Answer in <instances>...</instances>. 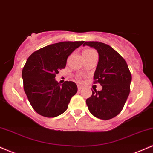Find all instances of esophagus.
<instances>
[{
  "instance_id": "1",
  "label": "esophagus",
  "mask_w": 153,
  "mask_h": 153,
  "mask_svg": "<svg viewBox=\"0 0 153 153\" xmlns=\"http://www.w3.org/2000/svg\"><path fill=\"white\" fill-rule=\"evenodd\" d=\"M78 91H81L82 89H83V86L79 85H78Z\"/></svg>"
}]
</instances>
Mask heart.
Instances as JSON below:
<instances>
[{
    "label": "heart",
    "mask_w": 153,
    "mask_h": 153,
    "mask_svg": "<svg viewBox=\"0 0 153 153\" xmlns=\"http://www.w3.org/2000/svg\"><path fill=\"white\" fill-rule=\"evenodd\" d=\"M95 52V51L93 50H86L84 51L82 53H84V52H88H88Z\"/></svg>",
    "instance_id": "heart-1"
}]
</instances>
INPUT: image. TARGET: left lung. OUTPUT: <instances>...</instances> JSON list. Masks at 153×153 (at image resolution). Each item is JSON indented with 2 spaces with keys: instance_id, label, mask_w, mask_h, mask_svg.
Wrapping results in <instances>:
<instances>
[{
  "instance_id": "left-lung-1",
  "label": "left lung",
  "mask_w": 153,
  "mask_h": 153,
  "mask_svg": "<svg viewBox=\"0 0 153 153\" xmlns=\"http://www.w3.org/2000/svg\"><path fill=\"white\" fill-rule=\"evenodd\" d=\"M85 45L94 47L99 53L94 78V82L102 86L101 91H92L86 104L94 117L108 120L118 115L125 104L131 75L124 59L109 45L99 42H85L83 46Z\"/></svg>"
}]
</instances>
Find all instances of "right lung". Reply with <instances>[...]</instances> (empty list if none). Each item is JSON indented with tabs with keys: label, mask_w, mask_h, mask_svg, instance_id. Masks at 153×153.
I'll list each match as a JSON object with an SVG mask.
<instances>
[{
	"label": "right lung",
	"mask_w": 153,
	"mask_h": 153,
	"mask_svg": "<svg viewBox=\"0 0 153 153\" xmlns=\"http://www.w3.org/2000/svg\"><path fill=\"white\" fill-rule=\"evenodd\" d=\"M84 41L62 42L40 49L29 56L22 71L24 89L29 103L39 114L55 117L67 110L78 91L73 81L62 84L56 74L65 68L68 56Z\"/></svg>",
	"instance_id": "add662e5"
}]
</instances>
